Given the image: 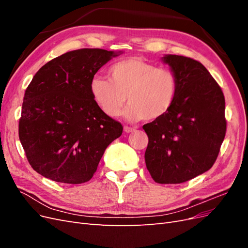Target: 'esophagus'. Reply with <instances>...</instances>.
I'll return each instance as SVG.
<instances>
[{
  "label": "esophagus",
  "instance_id": "esophagus-1",
  "mask_svg": "<svg viewBox=\"0 0 248 248\" xmlns=\"http://www.w3.org/2000/svg\"><path fill=\"white\" fill-rule=\"evenodd\" d=\"M134 130H136V128H133V127H129V126H124V131H125V132H127V133L133 132Z\"/></svg>",
  "mask_w": 248,
  "mask_h": 248
}]
</instances>
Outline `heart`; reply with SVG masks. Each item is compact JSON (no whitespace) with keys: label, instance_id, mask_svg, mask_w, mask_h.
Masks as SVG:
<instances>
[{"label":"heart","instance_id":"obj_1","mask_svg":"<svg viewBox=\"0 0 248 248\" xmlns=\"http://www.w3.org/2000/svg\"><path fill=\"white\" fill-rule=\"evenodd\" d=\"M108 72L110 80L94 76L89 82L90 95L104 115L118 116L126 98L123 116L129 121H154L174 106L179 84L171 70L132 57L111 65Z\"/></svg>","mask_w":248,"mask_h":248}]
</instances>
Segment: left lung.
I'll return each instance as SVG.
<instances>
[{
	"label": "left lung",
	"instance_id": "1",
	"mask_svg": "<svg viewBox=\"0 0 248 248\" xmlns=\"http://www.w3.org/2000/svg\"><path fill=\"white\" fill-rule=\"evenodd\" d=\"M161 61L176 74L178 95L166 115L142 126L149 138L145 160L155 182L178 184L212 168L226 136V102L200 62L177 55Z\"/></svg>",
	"mask_w": 248,
	"mask_h": 248
}]
</instances>
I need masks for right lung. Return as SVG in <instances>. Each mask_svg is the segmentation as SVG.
<instances>
[{
    "label": "right lung",
    "instance_id": "add662e5",
    "mask_svg": "<svg viewBox=\"0 0 248 248\" xmlns=\"http://www.w3.org/2000/svg\"><path fill=\"white\" fill-rule=\"evenodd\" d=\"M122 51L82 48L55 58L37 72L26 90L18 134L31 167L56 182L89 181L123 126L104 115L89 82Z\"/></svg>",
    "mask_w": 248,
    "mask_h": 248
}]
</instances>
